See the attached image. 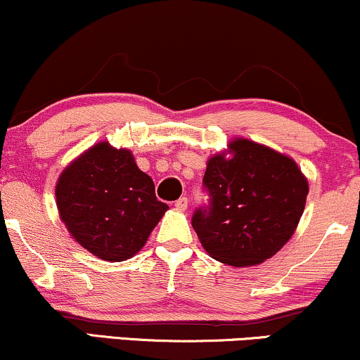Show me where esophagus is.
Segmentation results:
<instances>
[{"label":"esophagus","instance_id":"34e87169","mask_svg":"<svg viewBox=\"0 0 360 360\" xmlns=\"http://www.w3.org/2000/svg\"><path fill=\"white\" fill-rule=\"evenodd\" d=\"M174 206L177 207V210L186 211V210H188V198H186V196L179 198V199H177V201L174 202Z\"/></svg>","mask_w":360,"mask_h":360}]
</instances>
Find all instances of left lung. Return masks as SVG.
<instances>
[{"label":"left lung","instance_id":"8db88e82","mask_svg":"<svg viewBox=\"0 0 360 360\" xmlns=\"http://www.w3.org/2000/svg\"><path fill=\"white\" fill-rule=\"evenodd\" d=\"M233 158L207 162L202 188L207 201L191 224L202 248L218 262L250 266L271 258L292 238L309 194V183L287 155L236 139Z\"/></svg>","mask_w":360,"mask_h":360}]
</instances>
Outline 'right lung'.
Returning a JSON list of instances; mask_svg holds the SVG:
<instances>
[{"mask_svg":"<svg viewBox=\"0 0 360 360\" xmlns=\"http://www.w3.org/2000/svg\"><path fill=\"white\" fill-rule=\"evenodd\" d=\"M55 194L60 218L77 243L105 262L134 257L169 210L131 150L107 142L65 169Z\"/></svg>","mask_w":360,"mask_h":360,"instance_id":"1","label":"right lung"}]
</instances>
